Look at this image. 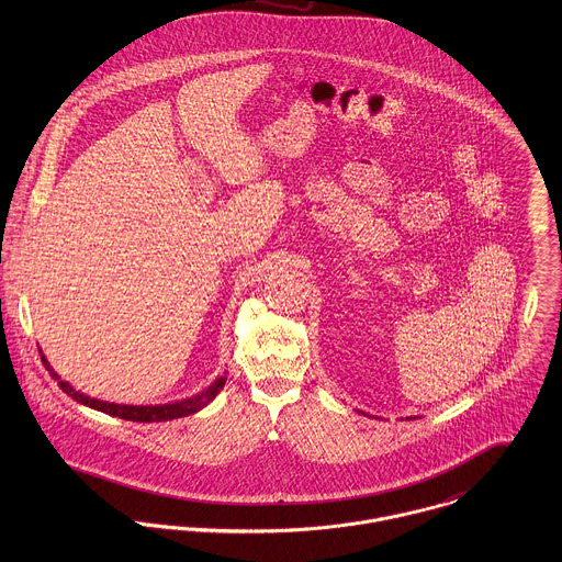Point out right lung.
Instances as JSON below:
<instances>
[{
    "mask_svg": "<svg viewBox=\"0 0 562 562\" xmlns=\"http://www.w3.org/2000/svg\"><path fill=\"white\" fill-rule=\"evenodd\" d=\"M41 352V350H38ZM45 368L49 370V374L58 381L60 390L71 396L74 401L81 402L94 411H101V413H108V415H114V417H121V419H132V422H168V419H177V417H186V415H192L196 411H201L203 406H207L210 402L214 401L218 396V392L225 387V381H227V374L218 376L207 390H203L201 394L192 396V398H186V401L170 402V404H156V406H134V404H114V402L97 401V398H90L86 394L76 392L67 381H63L54 368L47 363L45 355H41Z\"/></svg>",
    "mask_w": 562,
    "mask_h": 562,
    "instance_id": "1",
    "label": "right lung"
}]
</instances>
